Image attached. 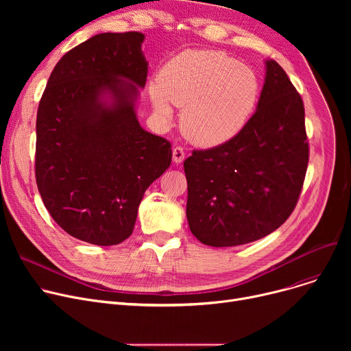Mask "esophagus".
Listing matches in <instances>:
<instances>
[{
	"label": "esophagus",
	"mask_w": 351,
	"mask_h": 351,
	"mask_svg": "<svg viewBox=\"0 0 351 351\" xmlns=\"http://www.w3.org/2000/svg\"><path fill=\"white\" fill-rule=\"evenodd\" d=\"M172 158H173L175 163H182L183 159H185V151H183V147L175 146L172 151Z\"/></svg>",
	"instance_id": "obj_1"
}]
</instances>
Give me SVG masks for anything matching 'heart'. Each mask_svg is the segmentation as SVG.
<instances>
[{
  "mask_svg": "<svg viewBox=\"0 0 351 351\" xmlns=\"http://www.w3.org/2000/svg\"><path fill=\"white\" fill-rule=\"evenodd\" d=\"M261 92L254 69L217 51L179 55L149 86L160 118L172 117V104L185 108L183 132L199 146L222 145L241 134L256 112Z\"/></svg>",
  "mask_w": 351,
  "mask_h": 351,
  "instance_id": "heart-1",
  "label": "heart"
}]
</instances>
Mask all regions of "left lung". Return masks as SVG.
I'll return each mask as SVG.
<instances>
[{
	"label": "left lung",
	"instance_id": "8db88e82",
	"mask_svg": "<svg viewBox=\"0 0 351 351\" xmlns=\"http://www.w3.org/2000/svg\"><path fill=\"white\" fill-rule=\"evenodd\" d=\"M265 65L261 101L243 131L183 162L188 223L208 246L246 245L270 234L291 215L303 186V101L278 62Z\"/></svg>",
	"mask_w": 351,
	"mask_h": 351
}]
</instances>
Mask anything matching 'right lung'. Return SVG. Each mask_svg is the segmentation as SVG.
<instances>
[{"label":"right lung","mask_w":351,"mask_h":351,"mask_svg":"<svg viewBox=\"0 0 351 351\" xmlns=\"http://www.w3.org/2000/svg\"><path fill=\"white\" fill-rule=\"evenodd\" d=\"M142 32H104L55 65L36 114L35 178L68 234L112 246L131 236L145 191L171 166V143L145 131Z\"/></svg>","instance_id":"right-lung-1"}]
</instances>
